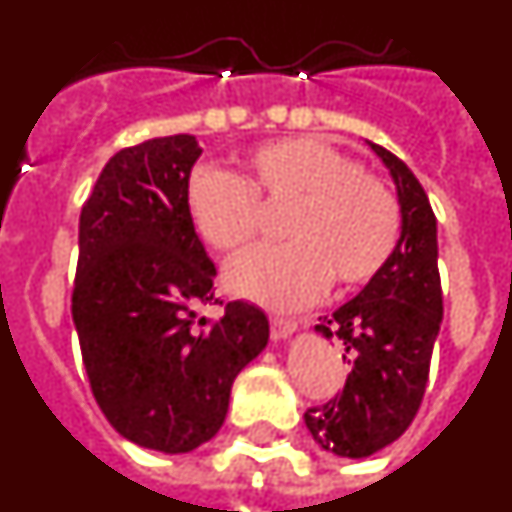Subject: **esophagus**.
Segmentation results:
<instances>
[{
    "label": "esophagus",
    "instance_id": "1",
    "mask_svg": "<svg viewBox=\"0 0 512 512\" xmlns=\"http://www.w3.org/2000/svg\"><path fill=\"white\" fill-rule=\"evenodd\" d=\"M297 330L295 320H287V318H271V338L274 341H282V338L292 336Z\"/></svg>",
    "mask_w": 512,
    "mask_h": 512
}]
</instances>
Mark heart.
I'll return each instance as SVG.
<instances>
[{"instance_id":"heart-1","label":"heart","mask_w":512,"mask_h":512,"mask_svg":"<svg viewBox=\"0 0 512 512\" xmlns=\"http://www.w3.org/2000/svg\"><path fill=\"white\" fill-rule=\"evenodd\" d=\"M261 205L287 207L284 246L243 253L228 266L238 297L269 307H305L328 289L372 282L395 253L402 212L390 187L320 138L266 143L246 174L200 166L189 176L187 212L215 251L246 248L261 230Z\"/></svg>"}]
</instances>
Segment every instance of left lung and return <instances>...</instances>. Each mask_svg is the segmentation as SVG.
I'll return each instance as SVG.
<instances>
[{
	"label": "left lung",
	"instance_id": "8db88e82",
	"mask_svg": "<svg viewBox=\"0 0 512 512\" xmlns=\"http://www.w3.org/2000/svg\"><path fill=\"white\" fill-rule=\"evenodd\" d=\"M369 146L395 179L400 241L354 300L315 325L325 338H341L351 372L341 395L305 413L312 438L348 459L372 456L408 431L423 402L443 320L436 215L428 194L395 153Z\"/></svg>",
	"mask_w": 512,
	"mask_h": 512
}]
</instances>
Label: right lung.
Wrapping results in <instances>:
<instances>
[{"label":"right lung","instance_id":"1","mask_svg":"<svg viewBox=\"0 0 512 512\" xmlns=\"http://www.w3.org/2000/svg\"><path fill=\"white\" fill-rule=\"evenodd\" d=\"M202 148L166 135L107 161L79 217L71 315L104 418L143 449L187 454L225 423L233 379L269 343L256 305L215 302V264L187 212ZM223 305V302H220Z\"/></svg>","mask_w":512,"mask_h":512}]
</instances>
